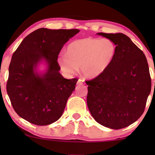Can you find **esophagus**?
I'll use <instances>...</instances> for the list:
<instances>
[{
  "label": "esophagus",
  "mask_w": 155,
  "mask_h": 155,
  "mask_svg": "<svg viewBox=\"0 0 155 155\" xmlns=\"http://www.w3.org/2000/svg\"><path fill=\"white\" fill-rule=\"evenodd\" d=\"M77 84L78 85H84V84H85V82L83 79H79L77 81Z\"/></svg>",
  "instance_id": "1"
}]
</instances>
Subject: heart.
Returning <instances> with one entry per match:
<instances>
[{
    "label": "heart",
    "instance_id": "1",
    "mask_svg": "<svg viewBox=\"0 0 155 155\" xmlns=\"http://www.w3.org/2000/svg\"><path fill=\"white\" fill-rule=\"evenodd\" d=\"M117 53L115 44L109 38H85L68 46L66 54L58 58L60 70L66 76L77 71L89 79L101 76L107 70Z\"/></svg>",
    "mask_w": 155,
    "mask_h": 155
}]
</instances>
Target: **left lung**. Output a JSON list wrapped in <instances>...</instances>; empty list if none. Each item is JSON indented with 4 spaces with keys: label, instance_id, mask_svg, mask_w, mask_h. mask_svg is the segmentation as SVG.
Masks as SVG:
<instances>
[{
    "label": "left lung",
    "instance_id": "1",
    "mask_svg": "<svg viewBox=\"0 0 155 155\" xmlns=\"http://www.w3.org/2000/svg\"><path fill=\"white\" fill-rule=\"evenodd\" d=\"M97 34L111 39L117 53L104 74L86 82L88 108L101 125L124 128L144 111L152 87L148 63L143 51L126 35Z\"/></svg>",
    "mask_w": 155,
    "mask_h": 155
}]
</instances>
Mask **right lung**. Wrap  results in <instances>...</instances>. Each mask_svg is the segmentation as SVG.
<instances>
[{
	"instance_id": "1",
	"label": "right lung",
	"mask_w": 155,
	"mask_h": 155,
	"mask_svg": "<svg viewBox=\"0 0 155 155\" xmlns=\"http://www.w3.org/2000/svg\"><path fill=\"white\" fill-rule=\"evenodd\" d=\"M77 29L39 28L23 39L12 55L6 90L16 113L36 125H48L60 118L77 79L60 74L58 58ZM45 71H38L41 63Z\"/></svg>"
}]
</instances>
